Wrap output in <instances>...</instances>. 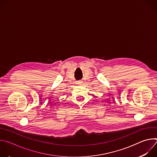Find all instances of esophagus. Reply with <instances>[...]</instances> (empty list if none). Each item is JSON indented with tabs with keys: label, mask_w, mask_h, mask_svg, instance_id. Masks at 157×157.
<instances>
[{
	"label": "esophagus",
	"mask_w": 157,
	"mask_h": 157,
	"mask_svg": "<svg viewBox=\"0 0 157 157\" xmlns=\"http://www.w3.org/2000/svg\"><path fill=\"white\" fill-rule=\"evenodd\" d=\"M76 84H78V85H81L82 84V81H78L76 82Z\"/></svg>",
	"instance_id": "obj_1"
}]
</instances>
